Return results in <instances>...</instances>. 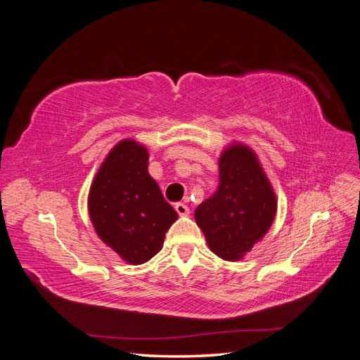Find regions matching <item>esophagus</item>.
Wrapping results in <instances>:
<instances>
[{
  "instance_id": "1",
  "label": "esophagus",
  "mask_w": 360,
  "mask_h": 360,
  "mask_svg": "<svg viewBox=\"0 0 360 360\" xmlns=\"http://www.w3.org/2000/svg\"><path fill=\"white\" fill-rule=\"evenodd\" d=\"M176 212H177L180 216H188V214H189V207H188L186 204L179 202V204H176Z\"/></svg>"
}]
</instances>
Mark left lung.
<instances>
[{
  "instance_id": "1",
  "label": "left lung",
  "mask_w": 360,
  "mask_h": 360,
  "mask_svg": "<svg viewBox=\"0 0 360 360\" xmlns=\"http://www.w3.org/2000/svg\"><path fill=\"white\" fill-rule=\"evenodd\" d=\"M276 198L255 155L231 146L219 159V186L195 210V219L213 252L237 261L270 228Z\"/></svg>"
}]
</instances>
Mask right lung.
I'll return each instance as SVG.
<instances>
[{"label": "right lung", "mask_w": 360, "mask_h": 360, "mask_svg": "<svg viewBox=\"0 0 360 360\" xmlns=\"http://www.w3.org/2000/svg\"><path fill=\"white\" fill-rule=\"evenodd\" d=\"M147 167V150L135 141H122L97 172L89 197L97 236L132 264H143L159 252L179 217Z\"/></svg>", "instance_id": "add662e5"}]
</instances>
